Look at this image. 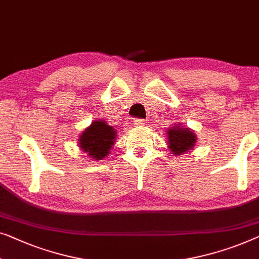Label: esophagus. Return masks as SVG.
I'll use <instances>...</instances> for the list:
<instances>
[{"instance_id": "esophagus-1", "label": "esophagus", "mask_w": 259, "mask_h": 259, "mask_svg": "<svg viewBox=\"0 0 259 259\" xmlns=\"http://www.w3.org/2000/svg\"><path fill=\"white\" fill-rule=\"evenodd\" d=\"M133 125L134 126H142V125H145V120H144V119L137 118V119H134V120H133Z\"/></svg>"}]
</instances>
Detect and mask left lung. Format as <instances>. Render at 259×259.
Listing matches in <instances>:
<instances>
[{"label":"left lung","mask_w":259,"mask_h":259,"mask_svg":"<svg viewBox=\"0 0 259 259\" xmlns=\"http://www.w3.org/2000/svg\"><path fill=\"white\" fill-rule=\"evenodd\" d=\"M178 126H174L173 128L168 130V142H169V148L175 155H182L187 151L194 147V144L196 142V137L193 131L189 128H182Z\"/></svg>","instance_id":"1"}]
</instances>
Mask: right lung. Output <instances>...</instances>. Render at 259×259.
I'll return each mask as SVG.
<instances>
[{"mask_svg":"<svg viewBox=\"0 0 259 259\" xmlns=\"http://www.w3.org/2000/svg\"><path fill=\"white\" fill-rule=\"evenodd\" d=\"M115 139L113 127L104 120H97L86 128L79 138V146L93 159L102 160L108 154Z\"/></svg>","mask_w":259,"mask_h":259,"instance_id":"right-lung-1","label":"right lung"}]
</instances>
